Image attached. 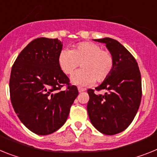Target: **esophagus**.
<instances>
[{
  "label": "esophagus",
  "instance_id": "obj_1",
  "mask_svg": "<svg viewBox=\"0 0 157 157\" xmlns=\"http://www.w3.org/2000/svg\"><path fill=\"white\" fill-rule=\"evenodd\" d=\"M78 92H79V93H82V92L85 91V89H84V88H82V87H78Z\"/></svg>",
  "mask_w": 157,
  "mask_h": 157
}]
</instances>
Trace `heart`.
Masks as SVG:
<instances>
[{
    "mask_svg": "<svg viewBox=\"0 0 157 157\" xmlns=\"http://www.w3.org/2000/svg\"><path fill=\"white\" fill-rule=\"evenodd\" d=\"M80 63L82 69L71 77V82L76 86L103 82L113 71L114 62L109 51L102 50L99 45L91 42L80 43L71 51L63 49L59 54V67L66 75L73 73Z\"/></svg>",
    "mask_w": 157,
    "mask_h": 157,
    "instance_id": "b5f03b06",
    "label": "heart"
}]
</instances>
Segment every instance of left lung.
I'll use <instances>...</instances> for the list:
<instances>
[{"instance_id":"8db88e82","label":"left lung","mask_w":157,"mask_h":157,"mask_svg":"<svg viewBox=\"0 0 157 157\" xmlns=\"http://www.w3.org/2000/svg\"><path fill=\"white\" fill-rule=\"evenodd\" d=\"M94 40L105 44L114 63L109 77L95 88L106 92L95 94L94 90H87L88 115L97 130L114 135L127 128L138 111L142 95L140 70L134 57L118 41L109 37Z\"/></svg>"}]
</instances>
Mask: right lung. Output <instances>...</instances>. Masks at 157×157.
Masks as SVG:
<instances>
[{"label": "right lung", "instance_id": "obj_1", "mask_svg": "<svg viewBox=\"0 0 157 157\" xmlns=\"http://www.w3.org/2000/svg\"><path fill=\"white\" fill-rule=\"evenodd\" d=\"M62 48L58 39L37 38L23 49L12 67V105L21 122L36 134H51L62 127L78 94L59 67ZM64 84L68 89L60 91Z\"/></svg>", "mask_w": 157, "mask_h": 157}]
</instances>
